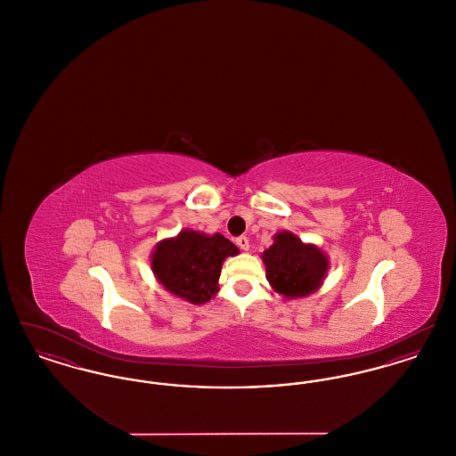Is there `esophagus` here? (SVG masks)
<instances>
[{
    "label": "esophagus",
    "mask_w": 456,
    "mask_h": 456,
    "mask_svg": "<svg viewBox=\"0 0 456 456\" xmlns=\"http://www.w3.org/2000/svg\"><path fill=\"white\" fill-rule=\"evenodd\" d=\"M236 244H238L239 249H242V251L249 249V239L246 238V236H239L236 239Z\"/></svg>",
    "instance_id": "obj_1"
}]
</instances>
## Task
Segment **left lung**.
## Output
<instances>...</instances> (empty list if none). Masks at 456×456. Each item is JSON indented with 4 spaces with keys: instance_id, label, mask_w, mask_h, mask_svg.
<instances>
[{
    "instance_id": "left-lung-1",
    "label": "left lung",
    "mask_w": 456,
    "mask_h": 456,
    "mask_svg": "<svg viewBox=\"0 0 456 456\" xmlns=\"http://www.w3.org/2000/svg\"><path fill=\"white\" fill-rule=\"evenodd\" d=\"M266 279L285 297H303L320 287L328 270L325 255L303 244L290 232H281L263 253Z\"/></svg>"
}]
</instances>
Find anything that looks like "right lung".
Segmentation results:
<instances>
[{
    "label": "right lung",
    "instance_id": "right-lung-1",
    "mask_svg": "<svg viewBox=\"0 0 456 456\" xmlns=\"http://www.w3.org/2000/svg\"><path fill=\"white\" fill-rule=\"evenodd\" d=\"M239 249L222 234L205 236L183 231L174 239L162 240L152 256L157 281L174 296L193 304H205L218 290L222 263Z\"/></svg>",
    "mask_w": 456,
    "mask_h": 456
}]
</instances>
